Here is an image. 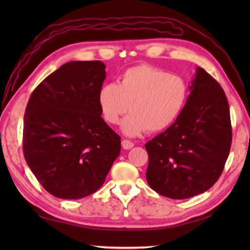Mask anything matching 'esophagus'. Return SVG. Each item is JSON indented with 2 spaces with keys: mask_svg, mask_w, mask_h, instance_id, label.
<instances>
[{
  "mask_svg": "<svg viewBox=\"0 0 250 250\" xmlns=\"http://www.w3.org/2000/svg\"><path fill=\"white\" fill-rule=\"evenodd\" d=\"M121 145H122V148H124V149H131V148L134 146L133 143H132L129 140H124V141H122L121 142Z\"/></svg>",
  "mask_w": 250,
  "mask_h": 250,
  "instance_id": "1",
  "label": "esophagus"
}]
</instances>
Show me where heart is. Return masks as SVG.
<instances>
[{"instance_id": "b5f03b06", "label": "heart", "mask_w": 250, "mask_h": 250, "mask_svg": "<svg viewBox=\"0 0 250 250\" xmlns=\"http://www.w3.org/2000/svg\"><path fill=\"white\" fill-rule=\"evenodd\" d=\"M99 105L104 119L119 124L129 110L122 129L135 136L144 131L167 129L178 118L188 99V87L183 77L150 65L126 70L119 84L110 83L101 88Z\"/></svg>"}]
</instances>
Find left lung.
Here are the masks:
<instances>
[{
    "mask_svg": "<svg viewBox=\"0 0 250 250\" xmlns=\"http://www.w3.org/2000/svg\"><path fill=\"white\" fill-rule=\"evenodd\" d=\"M189 89L178 118L145 144L149 156L148 185L174 200L213 187L224 171L232 143L229 103L218 82L198 67Z\"/></svg>",
    "mask_w": 250,
    "mask_h": 250,
    "instance_id": "left-lung-1",
    "label": "left lung"
}]
</instances>
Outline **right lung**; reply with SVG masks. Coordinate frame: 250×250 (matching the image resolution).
Returning <instances> with one entry per match:
<instances>
[{"instance_id":"right-lung-1","label":"right lung","mask_w":250,"mask_h":250,"mask_svg":"<svg viewBox=\"0 0 250 250\" xmlns=\"http://www.w3.org/2000/svg\"><path fill=\"white\" fill-rule=\"evenodd\" d=\"M101 61H71L32 92L23 120V155L39 183L59 199L94 193L121 149L120 136L103 120Z\"/></svg>"}]
</instances>
